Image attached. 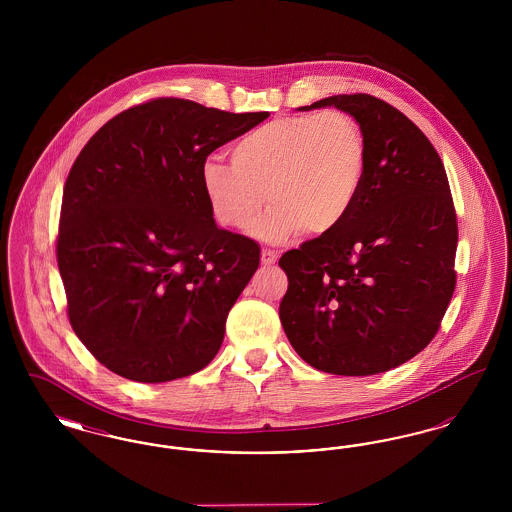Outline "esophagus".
<instances>
[{
  "label": "esophagus",
  "mask_w": 512,
  "mask_h": 512,
  "mask_svg": "<svg viewBox=\"0 0 512 512\" xmlns=\"http://www.w3.org/2000/svg\"><path fill=\"white\" fill-rule=\"evenodd\" d=\"M276 261H278V253H274V251H270V249H263V251H261V263H263L265 267L274 265Z\"/></svg>",
  "instance_id": "1"
}]
</instances>
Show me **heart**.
<instances>
[{
    "instance_id": "obj_1",
    "label": "heart",
    "mask_w": 512,
    "mask_h": 512,
    "mask_svg": "<svg viewBox=\"0 0 512 512\" xmlns=\"http://www.w3.org/2000/svg\"><path fill=\"white\" fill-rule=\"evenodd\" d=\"M230 157L232 165L207 159L199 171L213 217L247 230L268 194L275 207L251 234L280 244L303 228L328 234L349 217L365 180V132L336 109L284 117L245 134Z\"/></svg>"
}]
</instances>
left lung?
I'll return each mask as SVG.
<instances>
[{"mask_svg":"<svg viewBox=\"0 0 512 512\" xmlns=\"http://www.w3.org/2000/svg\"><path fill=\"white\" fill-rule=\"evenodd\" d=\"M320 107H336L361 124L365 180L336 230L280 257L290 280L280 320L313 368L380 374L432 341L453 297V199L438 151L390 103L341 94L299 111Z\"/></svg>","mask_w":512,"mask_h":512,"instance_id":"obj_1","label":"left lung"}]
</instances>
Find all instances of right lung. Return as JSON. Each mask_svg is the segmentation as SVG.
Masks as SVG:
<instances>
[{
	"instance_id": "add662e5",
	"label": "right lung",
	"mask_w": 512,
	"mask_h": 512,
	"mask_svg": "<svg viewBox=\"0 0 512 512\" xmlns=\"http://www.w3.org/2000/svg\"><path fill=\"white\" fill-rule=\"evenodd\" d=\"M267 117L153 99L103 124L76 157L57 263L71 326L111 372L171 382L219 353L261 249L220 230L199 171Z\"/></svg>"
}]
</instances>
